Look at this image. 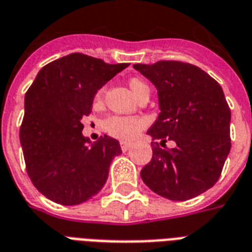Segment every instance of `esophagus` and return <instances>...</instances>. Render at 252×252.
Wrapping results in <instances>:
<instances>
[{
  "label": "esophagus",
  "mask_w": 252,
  "mask_h": 252,
  "mask_svg": "<svg viewBox=\"0 0 252 252\" xmlns=\"http://www.w3.org/2000/svg\"><path fill=\"white\" fill-rule=\"evenodd\" d=\"M120 147H122L123 152H126L130 147H132V144L126 143V141H122V143H120Z\"/></svg>",
  "instance_id": "34e87169"
}]
</instances>
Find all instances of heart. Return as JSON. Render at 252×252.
<instances>
[{
  "instance_id": "heart-1",
  "label": "heart",
  "mask_w": 252,
  "mask_h": 252,
  "mask_svg": "<svg viewBox=\"0 0 252 252\" xmlns=\"http://www.w3.org/2000/svg\"><path fill=\"white\" fill-rule=\"evenodd\" d=\"M129 88L134 95H140L145 90H149L147 84L141 79L133 78L129 80ZM101 91L96 95V99H100ZM144 120L139 118H132V116H112L105 123V128L112 136H116L122 140L133 139L140 130L143 129Z\"/></svg>"
}]
</instances>
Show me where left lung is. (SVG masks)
Wrapping results in <instances>:
<instances>
[{
  "label": "left lung",
  "instance_id": "1",
  "mask_svg": "<svg viewBox=\"0 0 252 252\" xmlns=\"http://www.w3.org/2000/svg\"><path fill=\"white\" fill-rule=\"evenodd\" d=\"M157 90L160 113L147 133L151 162L140 173L144 184L170 201L202 194L220 178L231 148V112L222 87L199 67L177 61L133 64ZM172 139L162 150L154 141Z\"/></svg>",
  "mask_w": 252,
  "mask_h": 252
}]
</instances>
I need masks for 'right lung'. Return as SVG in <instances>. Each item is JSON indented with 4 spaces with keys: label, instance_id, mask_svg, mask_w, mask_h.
Returning <instances> with one entry per match:
<instances>
[{
    "label": "right lung",
    "instance_id": "add662e5",
    "mask_svg": "<svg viewBox=\"0 0 252 252\" xmlns=\"http://www.w3.org/2000/svg\"><path fill=\"white\" fill-rule=\"evenodd\" d=\"M126 67L74 53L42 67L26 92L19 129L26 169L54 202L79 205L104 186L122 148L107 134L91 143L82 134V119L91 113L97 90Z\"/></svg>",
    "mask_w": 252,
    "mask_h": 252
}]
</instances>
